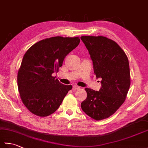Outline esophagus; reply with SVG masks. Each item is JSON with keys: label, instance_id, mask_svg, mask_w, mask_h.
Here are the masks:
<instances>
[{"label": "esophagus", "instance_id": "34e87169", "mask_svg": "<svg viewBox=\"0 0 148 148\" xmlns=\"http://www.w3.org/2000/svg\"><path fill=\"white\" fill-rule=\"evenodd\" d=\"M80 89V87L79 86H73V88H72V90L74 91L76 90H79Z\"/></svg>", "mask_w": 148, "mask_h": 148}]
</instances>
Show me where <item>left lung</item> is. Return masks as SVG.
<instances>
[{
    "label": "left lung",
    "mask_w": 148,
    "mask_h": 148,
    "mask_svg": "<svg viewBox=\"0 0 148 148\" xmlns=\"http://www.w3.org/2000/svg\"><path fill=\"white\" fill-rule=\"evenodd\" d=\"M93 62L94 73L101 78V88H86V99L81 102L83 111L95 120L109 118L126 99L130 86L127 56L117 43L103 36H81Z\"/></svg>",
    "instance_id": "obj_1"
}]
</instances>
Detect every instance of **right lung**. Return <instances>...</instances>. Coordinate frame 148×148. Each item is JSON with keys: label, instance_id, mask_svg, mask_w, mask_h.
Listing matches in <instances>:
<instances>
[{"label": "right lung", "instance_id": "obj_1", "mask_svg": "<svg viewBox=\"0 0 148 148\" xmlns=\"http://www.w3.org/2000/svg\"><path fill=\"white\" fill-rule=\"evenodd\" d=\"M76 37L56 36L40 40L27 50L18 73V87L23 104L34 114L45 117L61 105L72 85L52 76L69 53L79 44Z\"/></svg>", "mask_w": 148, "mask_h": 148}]
</instances>
